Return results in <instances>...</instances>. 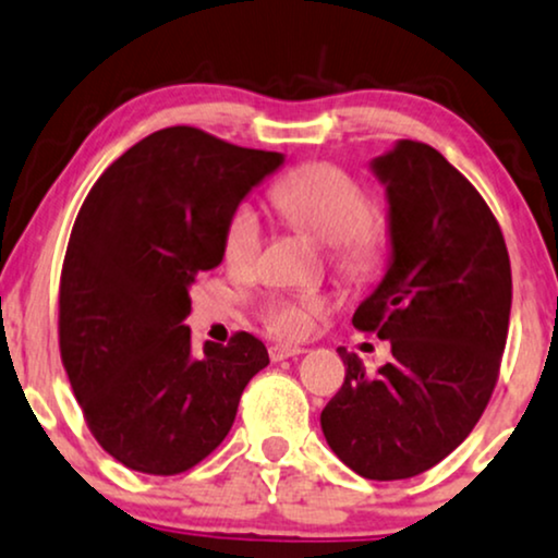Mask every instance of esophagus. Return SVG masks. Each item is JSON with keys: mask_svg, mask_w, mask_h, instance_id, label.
<instances>
[{"mask_svg": "<svg viewBox=\"0 0 558 558\" xmlns=\"http://www.w3.org/2000/svg\"><path fill=\"white\" fill-rule=\"evenodd\" d=\"M305 349L300 347H290V343H274L271 349H268V356H271V362H284V360H292V356H300Z\"/></svg>", "mask_w": 558, "mask_h": 558, "instance_id": "esophagus-1", "label": "esophagus"}]
</instances>
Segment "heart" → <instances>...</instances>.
Masks as SVG:
<instances>
[{
	"mask_svg": "<svg viewBox=\"0 0 558 558\" xmlns=\"http://www.w3.org/2000/svg\"><path fill=\"white\" fill-rule=\"evenodd\" d=\"M277 209L328 243L331 260L347 279L375 281L388 266V235L375 217V198L347 170L331 162H311L292 170L271 191ZM264 225L253 204H238L222 232L225 260L235 268L253 266L258 258ZM328 302L318 294H271L260 305V323L279 339H305L326 318Z\"/></svg>",
	"mask_w": 558,
	"mask_h": 558,
	"instance_id": "b5f03b06",
	"label": "heart"
}]
</instances>
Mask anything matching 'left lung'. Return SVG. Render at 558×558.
I'll use <instances>...</instances> for the list:
<instances>
[{
	"label": "left lung",
	"instance_id": "8db88e82",
	"mask_svg": "<svg viewBox=\"0 0 558 558\" xmlns=\"http://www.w3.org/2000/svg\"><path fill=\"white\" fill-rule=\"evenodd\" d=\"M388 185L393 264L354 328L390 341L393 362L347 377L320 414L331 450L373 481L435 469L471 435L499 380L512 268L489 204L435 147L403 140L373 162Z\"/></svg>",
	"mask_w": 558,
	"mask_h": 558
}]
</instances>
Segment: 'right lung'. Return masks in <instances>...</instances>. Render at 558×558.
<instances>
[{
    "label": "right lung",
    "instance_id": "1",
    "mask_svg": "<svg viewBox=\"0 0 558 558\" xmlns=\"http://www.w3.org/2000/svg\"><path fill=\"white\" fill-rule=\"evenodd\" d=\"M281 160L170 126L89 189L61 266L59 352L87 429L126 469L175 476L202 463L268 364L245 331L196 356L183 320L189 287L225 256L227 217Z\"/></svg>",
    "mask_w": 558,
    "mask_h": 558
}]
</instances>
